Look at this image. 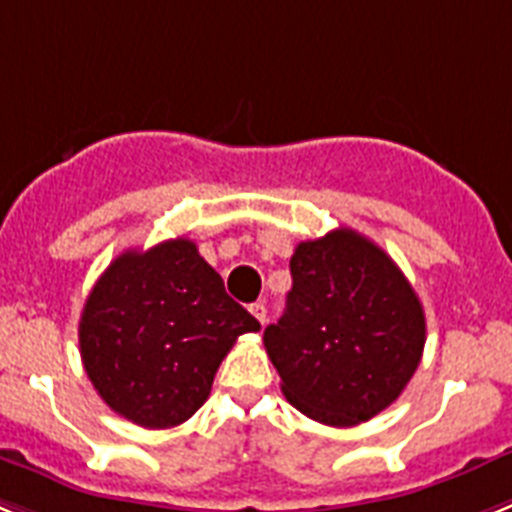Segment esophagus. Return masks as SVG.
Here are the masks:
<instances>
[{
	"instance_id": "34e87169",
	"label": "esophagus",
	"mask_w": 512,
	"mask_h": 512,
	"mask_svg": "<svg viewBox=\"0 0 512 512\" xmlns=\"http://www.w3.org/2000/svg\"><path fill=\"white\" fill-rule=\"evenodd\" d=\"M250 311H252V317H255L257 322L265 324V319H268V309H265V304H262V301H255V304L250 306Z\"/></svg>"
}]
</instances>
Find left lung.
<instances>
[{"label":"left lung","mask_w":512,"mask_h":512,"mask_svg":"<svg viewBox=\"0 0 512 512\" xmlns=\"http://www.w3.org/2000/svg\"><path fill=\"white\" fill-rule=\"evenodd\" d=\"M291 278L283 317L262 335L283 394L332 428L371 420L420 366L425 311L415 288L379 244L345 226L301 242Z\"/></svg>","instance_id":"8db88e82"}]
</instances>
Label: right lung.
Wrapping results in <instances>:
<instances>
[{
    "label": "right lung",
    "instance_id": "add662e5",
    "mask_svg": "<svg viewBox=\"0 0 512 512\" xmlns=\"http://www.w3.org/2000/svg\"><path fill=\"white\" fill-rule=\"evenodd\" d=\"M257 330L195 242L177 237L110 262L82 309L79 353L110 410L175 428L206 402L237 337Z\"/></svg>",
    "mask_w": 512,
    "mask_h": 512
}]
</instances>
